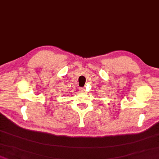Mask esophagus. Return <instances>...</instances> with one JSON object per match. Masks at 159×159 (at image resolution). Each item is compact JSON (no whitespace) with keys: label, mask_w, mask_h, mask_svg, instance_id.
<instances>
[{"label":"esophagus","mask_w":159,"mask_h":159,"mask_svg":"<svg viewBox=\"0 0 159 159\" xmlns=\"http://www.w3.org/2000/svg\"><path fill=\"white\" fill-rule=\"evenodd\" d=\"M79 90L81 91V92H82V93L85 92V89H84V88H80Z\"/></svg>","instance_id":"obj_1"}]
</instances>
